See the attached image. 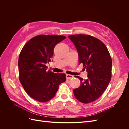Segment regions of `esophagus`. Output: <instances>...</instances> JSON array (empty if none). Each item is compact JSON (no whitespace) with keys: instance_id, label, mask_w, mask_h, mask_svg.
Here are the masks:
<instances>
[{"instance_id":"esophagus-1","label":"esophagus","mask_w":129,"mask_h":129,"mask_svg":"<svg viewBox=\"0 0 129 129\" xmlns=\"http://www.w3.org/2000/svg\"><path fill=\"white\" fill-rule=\"evenodd\" d=\"M73 77V76L72 75H70V74H66V78H67V79L69 80V79H71Z\"/></svg>"}]
</instances>
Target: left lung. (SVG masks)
I'll return each instance as SVG.
<instances>
[{"mask_svg": "<svg viewBox=\"0 0 129 129\" xmlns=\"http://www.w3.org/2000/svg\"><path fill=\"white\" fill-rule=\"evenodd\" d=\"M79 55V64L86 69L88 79L81 81L80 86L73 90L80 102L88 103L101 96L108 86L111 77L112 60L107 47L92 36L84 34L69 36Z\"/></svg>", "mask_w": 129, "mask_h": 129, "instance_id": "obj_1", "label": "left lung"}]
</instances>
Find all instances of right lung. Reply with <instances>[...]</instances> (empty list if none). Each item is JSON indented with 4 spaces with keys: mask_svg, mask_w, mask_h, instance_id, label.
Wrapping results in <instances>:
<instances>
[{
    "mask_svg": "<svg viewBox=\"0 0 129 129\" xmlns=\"http://www.w3.org/2000/svg\"><path fill=\"white\" fill-rule=\"evenodd\" d=\"M66 37L39 35L24 46L18 60L19 80L25 91L33 99L46 102L55 96L59 85L66 80V74L47 71L46 64L53 55L56 45Z\"/></svg>",
    "mask_w": 129,
    "mask_h": 129,
    "instance_id": "add662e5",
    "label": "right lung"
}]
</instances>
